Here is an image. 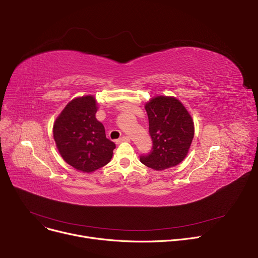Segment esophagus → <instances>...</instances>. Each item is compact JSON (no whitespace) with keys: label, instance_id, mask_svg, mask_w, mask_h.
<instances>
[{"label":"esophagus","instance_id":"obj_1","mask_svg":"<svg viewBox=\"0 0 258 258\" xmlns=\"http://www.w3.org/2000/svg\"><path fill=\"white\" fill-rule=\"evenodd\" d=\"M127 141H130V137H127V136H122V137H120V138L117 140V143L127 142Z\"/></svg>","mask_w":258,"mask_h":258}]
</instances>
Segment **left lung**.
Instances as JSON below:
<instances>
[{"instance_id": "left-lung-1", "label": "left lung", "mask_w": 258, "mask_h": 258, "mask_svg": "<svg viewBox=\"0 0 258 258\" xmlns=\"http://www.w3.org/2000/svg\"><path fill=\"white\" fill-rule=\"evenodd\" d=\"M153 148L140 161L155 170L178 165L186 158L194 136V120L183 103L175 97L157 96L146 102Z\"/></svg>"}]
</instances>
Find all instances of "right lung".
I'll return each instance as SVG.
<instances>
[{
    "instance_id": "add662e5",
    "label": "right lung",
    "mask_w": 258,
    "mask_h": 258,
    "mask_svg": "<svg viewBox=\"0 0 258 258\" xmlns=\"http://www.w3.org/2000/svg\"><path fill=\"white\" fill-rule=\"evenodd\" d=\"M97 110L93 95L77 97L64 106L53 124V137L60 156L83 172H93L106 165L116 147L95 117Z\"/></svg>"
}]
</instances>
